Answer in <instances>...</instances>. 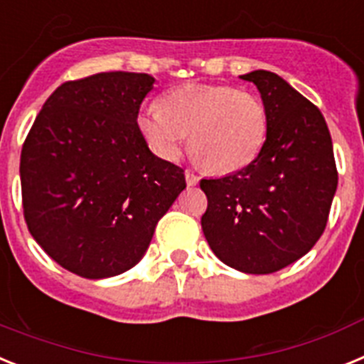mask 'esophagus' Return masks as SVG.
I'll return each mask as SVG.
<instances>
[{"mask_svg": "<svg viewBox=\"0 0 364 364\" xmlns=\"http://www.w3.org/2000/svg\"><path fill=\"white\" fill-rule=\"evenodd\" d=\"M185 179H186V185L188 186H196L198 185V181H200V179H198V176H196L194 172H191V170H186L185 172Z\"/></svg>", "mask_w": 364, "mask_h": 364, "instance_id": "1", "label": "esophagus"}]
</instances>
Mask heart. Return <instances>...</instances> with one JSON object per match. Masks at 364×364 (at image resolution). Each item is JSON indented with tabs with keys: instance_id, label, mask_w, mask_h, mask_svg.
Returning a JSON list of instances; mask_svg holds the SVG:
<instances>
[{
	"instance_id": "1",
	"label": "heart",
	"mask_w": 364,
	"mask_h": 364,
	"mask_svg": "<svg viewBox=\"0 0 364 364\" xmlns=\"http://www.w3.org/2000/svg\"><path fill=\"white\" fill-rule=\"evenodd\" d=\"M156 156L176 159L188 135V154L218 176L243 170L260 156L269 134V113L251 91L220 84H186L170 90L159 107L135 119Z\"/></svg>"
}]
</instances>
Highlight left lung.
<instances>
[{
    "label": "left lung",
    "mask_w": 364,
    "mask_h": 364,
    "mask_svg": "<svg viewBox=\"0 0 364 364\" xmlns=\"http://www.w3.org/2000/svg\"><path fill=\"white\" fill-rule=\"evenodd\" d=\"M240 78L258 87L269 134L249 166L201 179V229L218 258L249 274L280 271L304 257L326 229L337 166L321 109L271 71Z\"/></svg>",
    "instance_id": "obj_1"
}]
</instances>
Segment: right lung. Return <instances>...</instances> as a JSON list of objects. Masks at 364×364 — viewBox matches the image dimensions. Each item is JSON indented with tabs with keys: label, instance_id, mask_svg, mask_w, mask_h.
<instances>
[{
	"label": "right lung",
	"instance_id": "obj_1",
	"mask_svg": "<svg viewBox=\"0 0 364 364\" xmlns=\"http://www.w3.org/2000/svg\"><path fill=\"white\" fill-rule=\"evenodd\" d=\"M154 82L128 71L64 82L25 137V223L40 247L78 277L97 280L134 267L186 186L185 170L154 156L135 124Z\"/></svg>",
	"mask_w": 364,
	"mask_h": 364
}]
</instances>
